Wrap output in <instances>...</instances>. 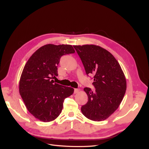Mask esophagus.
I'll list each match as a JSON object with an SVG mask.
<instances>
[{
  "label": "esophagus",
  "mask_w": 149,
  "mask_h": 149,
  "mask_svg": "<svg viewBox=\"0 0 149 149\" xmlns=\"http://www.w3.org/2000/svg\"><path fill=\"white\" fill-rule=\"evenodd\" d=\"M80 91L79 89H74V93H77Z\"/></svg>",
  "instance_id": "esophagus-1"
}]
</instances>
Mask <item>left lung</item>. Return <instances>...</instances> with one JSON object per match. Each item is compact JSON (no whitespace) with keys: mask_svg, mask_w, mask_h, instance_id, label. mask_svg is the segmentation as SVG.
<instances>
[{"mask_svg":"<svg viewBox=\"0 0 149 149\" xmlns=\"http://www.w3.org/2000/svg\"><path fill=\"white\" fill-rule=\"evenodd\" d=\"M87 75H93L95 90L84 88L88 101L82 113L89 120L107 119L119 107L126 91V80L118 62L109 51L93 45L74 46Z\"/></svg>","mask_w":149,"mask_h":149,"instance_id":"obj_1","label":"left lung"}]
</instances>
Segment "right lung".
I'll list each match as a JSON object with an SVG mask.
<instances>
[{
  "label": "right lung",
  "mask_w": 149,
  "mask_h": 149,
  "mask_svg": "<svg viewBox=\"0 0 149 149\" xmlns=\"http://www.w3.org/2000/svg\"><path fill=\"white\" fill-rule=\"evenodd\" d=\"M75 50L69 45H46L37 49L23 68L19 82V92L28 111L43 122L57 118L63 103L71 95L74 89L54 83L57 67L63 55Z\"/></svg>",
  "instance_id": "obj_1"
}]
</instances>
